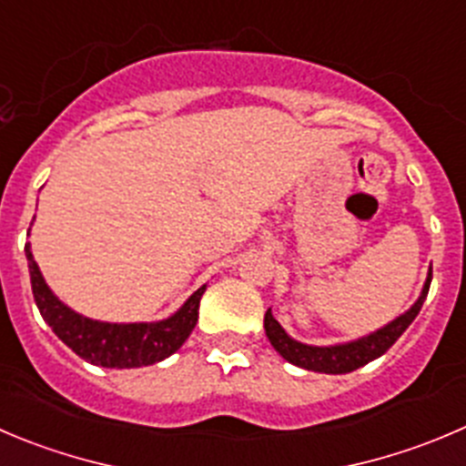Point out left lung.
Masks as SVG:
<instances>
[{
	"label": "left lung",
	"mask_w": 466,
	"mask_h": 466,
	"mask_svg": "<svg viewBox=\"0 0 466 466\" xmlns=\"http://www.w3.org/2000/svg\"><path fill=\"white\" fill-rule=\"evenodd\" d=\"M430 281H432V268L428 269V277H425L423 290H420L419 299L407 309L405 313L396 318V320L387 322L380 329L370 331V334L361 336V339L348 340V343H334V345H309L302 340H295L292 336H288V331L274 320L272 309H268L265 313V336L269 339L272 348L281 354L286 361H290L292 366H299V369L313 370V373H327V375H343L352 373V370L361 369L373 359L382 357L393 343L402 336V331L414 322V318L419 316L420 307H423L425 297H428Z\"/></svg>",
	"instance_id": "left-lung-1"
}]
</instances>
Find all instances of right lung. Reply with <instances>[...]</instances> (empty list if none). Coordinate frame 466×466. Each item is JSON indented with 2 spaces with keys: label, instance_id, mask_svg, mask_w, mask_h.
Returning a JSON list of instances; mask_svg holds the SVG:
<instances>
[{
  "label": "right lung",
  "instance_id": "obj_1",
  "mask_svg": "<svg viewBox=\"0 0 466 466\" xmlns=\"http://www.w3.org/2000/svg\"><path fill=\"white\" fill-rule=\"evenodd\" d=\"M29 263L31 292L43 320L77 357L103 369H141L171 357L192 334L198 320V302L206 286L198 288L187 302L169 318L155 322H103L73 311L52 292L34 260L31 245H25Z\"/></svg>",
  "mask_w": 466,
  "mask_h": 466
}]
</instances>
